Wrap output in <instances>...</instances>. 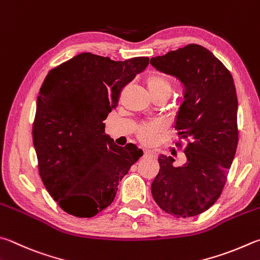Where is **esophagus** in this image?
Masks as SVG:
<instances>
[{
  "instance_id": "obj_1",
  "label": "esophagus",
  "mask_w": 260,
  "mask_h": 260,
  "mask_svg": "<svg viewBox=\"0 0 260 260\" xmlns=\"http://www.w3.org/2000/svg\"><path fill=\"white\" fill-rule=\"evenodd\" d=\"M143 155L144 157H149V155H154V152L149 149H143Z\"/></svg>"
}]
</instances>
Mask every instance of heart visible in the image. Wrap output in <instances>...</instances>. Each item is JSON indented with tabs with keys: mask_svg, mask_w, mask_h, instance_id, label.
Here are the masks:
<instances>
[{
	"mask_svg": "<svg viewBox=\"0 0 260 260\" xmlns=\"http://www.w3.org/2000/svg\"><path fill=\"white\" fill-rule=\"evenodd\" d=\"M146 86L149 88L151 95H166L172 93V85L161 75H149L145 79ZM161 131V125L158 122H143L136 128V135L141 142L144 144H152L155 141V136Z\"/></svg>",
	"mask_w": 260,
	"mask_h": 260,
	"instance_id": "b5f03b06",
	"label": "heart"
}]
</instances>
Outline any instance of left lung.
<instances>
[{"instance_id": "obj_1", "label": "left lung", "mask_w": 260, "mask_h": 260, "mask_svg": "<svg viewBox=\"0 0 260 260\" xmlns=\"http://www.w3.org/2000/svg\"><path fill=\"white\" fill-rule=\"evenodd\" d=\"M150 63L184 85L175 129L187 141L186 162L174 167L160 155L151 192L157 205L177 218L200 215L218 200L239 141L238 98L229 69L209 50L188 44Z\"/></svg>"}]
</instances>
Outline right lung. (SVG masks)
Segmentation results:
<instances>
[{
  "label": "right lung",
  "mask_w": 260,
  "mask_h": 260,
  "mask_svg": "<svg viewBox=\"0 0 260 260\" xmlns=\"http://www.w3.org/2000/svg\"><path fill=\"white\" fill-rule=\"evenodd\" d=\"M148 64L146 56L114 61L86 52L46 75L32 142L42 182L67 214L89 218L106 209L119 181L142 157L134 144L116 145L103 120L118 106L122 88Z\"/></svg>",
  "instance_id": "obj_1"
}]
</instances>
